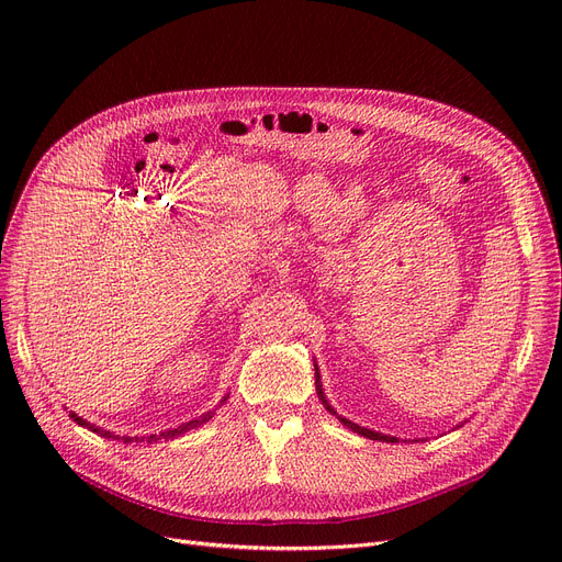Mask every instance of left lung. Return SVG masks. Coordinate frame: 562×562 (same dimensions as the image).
Wrapping results in <instances>:
<instances>
[{"label":"left lung","instance_id":"1","mask_svg":"<svg viewBox=\"0 0 562 562\" xmlns=\"http://www.w3.org/2000/svg\"><path fill=\"white\" fill-rule=\"evenodd\" d=\"M316 380H318V373H316ZM318 394H321V401L326 403V407L330 409V412H335L330 405H328V401H326V396H323V392H321V385H318ZM341 419V424L344 426H348L352 432H358V435H364V437H369V439H378V441H396V437H387V435H380V432H373V430H367V428H360L358 424H350L348 419H344V417H339Z\"/></svg>","mask_w":562,"mask_h":562}]
</instances>
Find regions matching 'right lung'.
Wrapping results in <instances>:
<instances>
[{
	"mask_svg": "<svg viewBox=\"0 0 562 562\" xmlns=\"http://www.w3.org/2000/svg\"><path fill=\"white\" fill-rule=\"evenodd\" d=\"M212 415H204L202 419H193V422H189V424H184V426H180V428H175V430H166V432H159V435H147V437H117V435H111L109 430H100V428H95V426H91V424H86L81 417H77V415H72V419L79 424V426H86V428H91L93 432H98V435H102V437H113V439H121V441H125V445H130V441H147V445H155V441H159V439H172V437H177V435H182V432H187V430H191V428H198L200 424H204L206 419H210Z\"/></svg>",
	"mask_w": 562,
	"mask_h": 562,
	"instance_id": "add662e5",
	"label": "right lung"
}]
</instances>
